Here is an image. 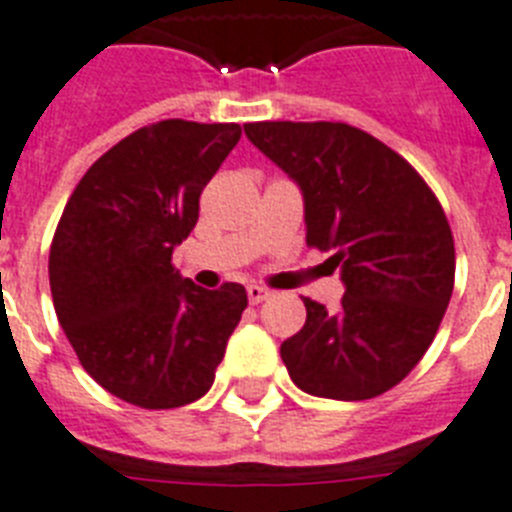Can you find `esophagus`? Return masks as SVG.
Returning <instances> with one entry per match:
<instances>
[{
    "mask_svg": "<svg viewBox=\"0 0 512 512\" xmlns=\"http://www.w3.org/2000/svg\"><path fill=\"white\" fill-rule=\"evenodd\" d=\"M266 298H269V290H266V287L248 285V301H251L253 306H256V303H261V301H266Z\"/></svg>",
    "mask_w": 512,
    "mask_h": 512,
    "instance_id": "1",
    "label": "esophagus"
}]
</instances>
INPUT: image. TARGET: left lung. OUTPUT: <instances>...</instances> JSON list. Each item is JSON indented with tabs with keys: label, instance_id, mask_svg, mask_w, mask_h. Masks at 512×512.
I'll return each instance as SVG.
<instances>
[{
	"label": "left lung",
	"instance_id": "obj_1",
	"mask_svg": "<svg viewBox=\"0 0 512 512\" xmlns=\"http://www.w3.org/2000/svg\"><path fill=\"white\" fill-rule=\"evenodd\" d=\"M248 141L293 177L308 248L340 266V311L303 298L306 324L280 356L303 392L369 400L413 371L455 285V243L424 177L348 122H248Z\"/></svg>",
	"mask_w": 512,
	"mask_h": 512
}]
</instances>
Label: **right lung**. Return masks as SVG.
I'll use <instances>...</instances> for the list:
<instances>
[{"mask_svg":"<svg viewBox=\"0 0 512 512\" xmlns=\"http://www.w3.org/2000/svg\"><path fill=\"white\" fill-rule=\"evenodd\" d=\"M238 141L235 122L146 125L88 167L62 211L49 251L54 311L80 366L114 398L162 411L214 382L246 287L193 285L172 251Z\"/></svg>","mask_w":512,"mask_h":512,"instance_id":"obj_1","label":"right lung"}]
</instances>
